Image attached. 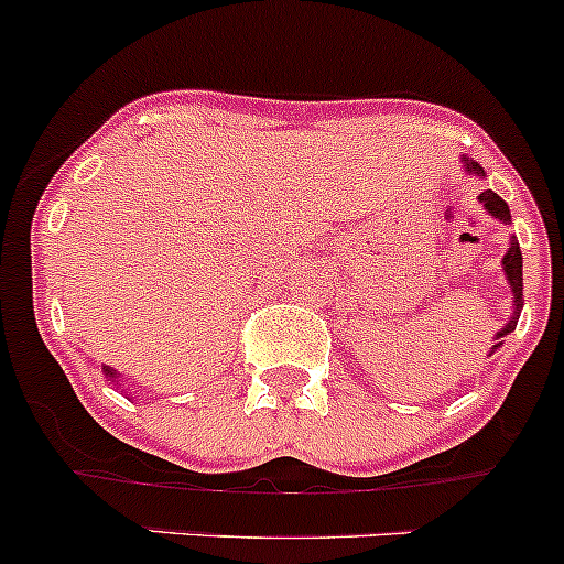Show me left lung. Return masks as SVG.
Returning a JSON list of instances; mask_svg holds the SVG:
<instances>
[{"label": "left lung", "mask_w": 564, "mask_h": 564, "mask_svg": "<svg viewBox=\"0 0 564 564\" xmlns=\"http://www.w3.org/2000/svg\"><path fill=\"white\" fill-rule=\"evenodd\" d=\"M466 169L471 174H482L480 163H475V161H466ZM480 203L488 208V214H495L497 220H502V223L511 220L506 200H502L500 194L491 192V188H486V192L480 194ZM502 271H506L508 282H511V291H514V305H517V311H520V305H522V253H520V246H517L514 239H511V248H508V253L502 257ZM514 327H517V322L511 318V322H508V325L497 333V338H502L506 333L514 330ZM497 347H500V344H495L491 350H497Z\"/></svg>", "instance_id": "left-lung-1"}]
</instances>
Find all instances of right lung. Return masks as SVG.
Wrapping results in <instances>:
<instances>
[{
  "label": "right lung",
  "instance_id": "right-lung-1",
  "mask_svg": "<svg viewBox=\"0 0 564 564\" xmlns=\"http://www.w3.org/2000/svg\"><path fill=\"white\" fill-rule=\"evenodd\" d=\"M104 372H107V376H109V378H115V372H112V370H109V367H107V370H104Z\"/></svg>",
  "mask_w": 564,
  "mask_h": 564
}]
</instances>
